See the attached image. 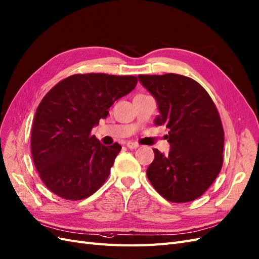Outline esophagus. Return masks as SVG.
<instances>
[{"label": "esophagus", "mask_w": 259, "mask_h": 259, "mask_svg": "<svg viewBox=\"0 0 259 259\" xmlns=\"http://www.w3.org/2000/svg\"><path fill=\"white\" fill-rule=\"evenodd\" d=\"M140 145L138 144V143H135V142H128L127 143V147L128 149H130V150H136V149H138Z\"/></svg>", "instance_id": "34e87169"}]
</instances>
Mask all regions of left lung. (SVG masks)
I'll return each mask as SVG.
<instances>
[{
	"mask_svg": "<svg viewBox=\"0 0 259 259\" xmlns=\"http://www.w3.org/2000/svg\"><path fill=\"white\" fill-rule=\"evenodd\" d=\"M157 102L156 125L165 124L170 151L154 149L146 176L154 189L174 203L194 201L219 175L224 161L225 132L215 103L207 91L189 77L139 75Z\"/></svg>",
	"mask_w": 259,
	"mask_h": 259,
	"instance_id": "1",
	"label": "left lung"
}]
</instances>
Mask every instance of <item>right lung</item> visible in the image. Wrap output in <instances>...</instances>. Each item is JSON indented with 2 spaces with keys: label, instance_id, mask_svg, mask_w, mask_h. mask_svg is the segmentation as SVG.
<instances>
[{
  "label": "right lung",
  "instance_id": "obj_1",
  "mask_svg": "<svg viewBox=\"0 0 259 259\" xmlns=\"http://www.w3.org/2000/svg\"><path fill=\"white\" fill-rule=\"evenodd\" d=\"M137 83L135 76L78 73L42 99L32 124L31 154L41 180L54 194L79 201L106 181L121 146L103 145L91 131Z\"/></svg>",
  "mask_w": 259,
  "mask_h": 259
}]
</instances>
